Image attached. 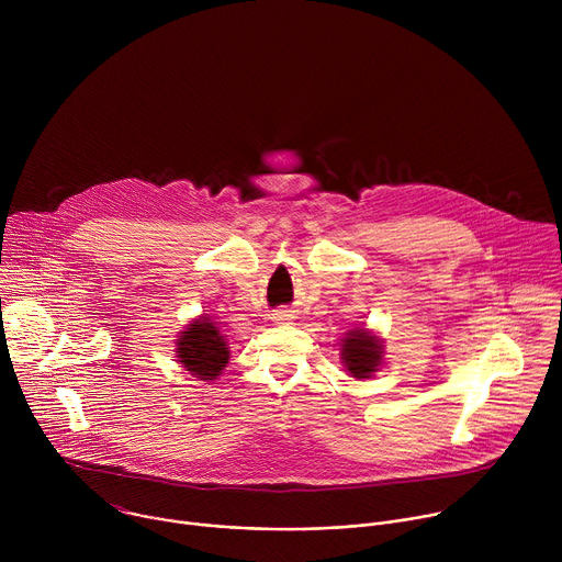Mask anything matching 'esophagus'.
I'll list each match as a JSON object with an SVG mask.
<instances>
[{"mask_svg":"<svg viewBox=\"0 0 562 562\" xmlns=\"http://www.w3.org/2000/svg\"><path fill=\"white\" fill-rule=\"evenodd\" d=\"M271 319H273V323L284 325V323H291V319H293V313H291L289 308H278V311H273V313H271Z\"/></svg>","mask_w":562,"mask_h":562,"instance_id":"1","label":"esophagus"}]
</instances>
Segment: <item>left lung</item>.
I'll return each instance as SVG.
<instances>
[{
	"instance_id": "8db88e82",
	"label": "left lung",
	"mask_w": 562,
	"mask_h": 562,
	"mask_svg": "<svg viewBox=\"0 0 562 562\" xmlns=\"http://www.w3.org/2000/svg\"><path fill=\"white\" fill-rule=\"evenodd\" d=\"M340 360L351 378L369 380L384 364V340L360 325L340 338Z\"/></svg>"
}]
</instances>
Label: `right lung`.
Segmentation results:
<instances>
[{
  "instance_id": "add662e5",
  "label": "right lung",
  "mask_w": 562,
  "mask_h": 562,
  "mask_svg": "<svg viewBox=\"0 0 562 562\" xmlns=\"http://www.w3.org/2000/svg\"><path fill=\"white\" fill-rule=\"evenodd\" d=\"M176 358L193 378L211 382L217 380L228 364L231 351L226 336L220 331L211 315L193 317L191 325L180 331L176 340Z\"/></svg>"
}]
</instances>
